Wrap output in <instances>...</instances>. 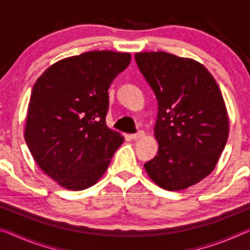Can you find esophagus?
Wrapping results in <instances>:
<instances>
[{"label": "esophagus", "mask_w": 250, "mask_h": 250, "mask_svg": "<svg viewBox=\"0 0 250 250\" xmlns=\"http://www.w3.org/2000/svg\"><path fill=\"white\" fill-rule=\"evenodd\" d=\"M145 132L143 131H139L138 133H134V134H130V138L132 139V140H138V139H141L145 137Z\"/></svg>", "instance_id": "esophagus-1"}]
</instances>
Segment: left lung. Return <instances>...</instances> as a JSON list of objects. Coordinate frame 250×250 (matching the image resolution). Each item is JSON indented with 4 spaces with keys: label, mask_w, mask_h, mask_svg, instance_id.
Masks as SVG:
<instances>
[{
    "label": "left lung",
    "mask_w": 250,
    "mask_h": 250,
    "mask_svg": "<svg viewBox=\"0 0 250 250\" xmlns=\"http://www.w3.org/2000/svg\"><path fill=\"white\" fill-rule=\"evenodd\" d=\"M158 100L159 151L145 164L150 179L181 191L209 175L225 147L229 121L221 89L201 62L166 52L135 54Z\"/></svg>",
    "instance_id": "left-lung-1"
}]
</instances>
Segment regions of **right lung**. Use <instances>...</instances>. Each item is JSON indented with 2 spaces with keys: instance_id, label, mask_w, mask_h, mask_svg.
<instances>
[{
  "instance_id": "obj_1",
  "label": "right lung",
  "mask_w": 250,
  "mask_h": 250,
  "mask_svg": "<svg viewBox=\"0 0 250 250\" xmlns=\"http://www.w3.org/2000/svg\"><path fill=\"white\" fill-rule=\"evenodd\" d=\"M131 55L92 50L58 61L34 84L25 141L45 174L71 191L96 184L124 137L105 125L108 89Z\"/></svg>"
}]
</instances>
